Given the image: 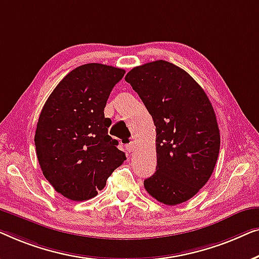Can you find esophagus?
<instances>
[{
    "mask_svg": "<svg viewBox=\"0 0 259 259\" xmlns=\"http://www.w3.org/2000/svg\"><path fill=\"white\" fill-rule=\"evenodd\" d=\"M135 138L133 137V138H129L128 140V143L125 144V148H126V150H128L129 152H131V151H134V149H135Z\"/></svg>",
    "mask_w": 259,
    "mask_h": 259,
    "instance_id": "obj_1",
    "label": "esophagus"
}]
</instances>
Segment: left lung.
Returning a JSON list of instances; mask_svg holds the SVG:
<instances>
[{"instance_id":"obj_1","label":"left lung","mask_w":259,"mask_h":259,"mask_svg":"<svg viewBox=\"0 0 259 259\" xmlns=\"http://www.w3.org/2000/svg\"><path fill=\"white\" fill-rule=\"evenodd\" d=\"M125 81L156 125L157 166L145 190L166 205L187 202L209 181L220 154L211 102L187 71L163 60L131 69Z\"/></svg>"}]
</instances>
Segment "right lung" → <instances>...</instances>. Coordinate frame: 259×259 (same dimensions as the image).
<instances>
[{
  "label": "right lung",
  "instance_id": "1",
  "mask_svg": "<svg viewBox=\"0 0 259 259\" xmlns=\"http://www.w3.org/2000/svg\"><path fill=\"white\" fill-rule=\"evenodd\" d=\"M125 70L88 63L69 72L43 105L35 133L42 172L71 201L95 197L112 171L125 161L117 140L108 135L104 108Z\"/></svg>",
  "mask_w": 259,
  "mask_h": 259
}]
</instances>
